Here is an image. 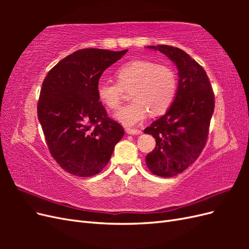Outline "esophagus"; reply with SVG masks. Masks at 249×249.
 <instances>
[{"label":"esophagus","instance_id":"34e87169","mask_svg":"<svg viewBox=\"0 0 249 249\" xmlns=\"http://www.w3.org/2000/svg\"><path fill=\"white\" fill-rule=\"evenodd\" d=\"M126 133L130 135H140L141 134V130H137V129H126Z\"/></svg>","mask_w":249,"mask_h":249}]
</instances>
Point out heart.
<instances>
[{"mask_svg":"<svg viewBox=\"0 0 249 249\" xmlns=\"http://www.w3.org/2000/svg\"><path fill=\"white\" fill-rule=\"evenodd\" d=\"M115 76L117 82L101 81L96 92L103 104L110 109H116L124 91H131L133 102L114 114V118L125 126L140 124L148 112L152 115L166 112L176 97L177 74L167 65L134 60L120 66Z\"/></svg>","mask_w":249,"mask_h":249,"instance_id":"1","label":"heart"}]
</instances>
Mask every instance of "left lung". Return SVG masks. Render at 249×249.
<instances>
[{"label": "left lung", "instance_id": "left-lung-1", "mask_svg": "<svg viewBox=\"0 0 249 249\" xmlns=\"http://www.w3.org/2000/svg\"><path fill=\"white\" fill-rule=\"evenodd\" d=\"M177 65L178 84L176 97L163 116L144 130L156 139L146 158L154 175L172 178L197 159L208 139L214 112V93L205 70L183 50L170 46H150Z\"/></svg>", "mask_w": 249, "mask_h": 249}]
</instances>
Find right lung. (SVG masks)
Instances as JSON below:
<instances>
[{
    "label": "right lung",
    "mask_w": 249,
    "mask_h": 249,
    "mask_svg": "<svg viewBox=\"0 0 249 249\" xmlns=\"http://www.w3.org/2000/svg\"><path fill=\"white\" fill-rule=\"evenodd\" d=\"M126 52L79 50L53 67L42 83L37 116L52 157L73 176L101 172L124 136V127L108 117L96 88L104 71Z\"/></svg>",
    "instance_id": "1"
}]
</instances>
